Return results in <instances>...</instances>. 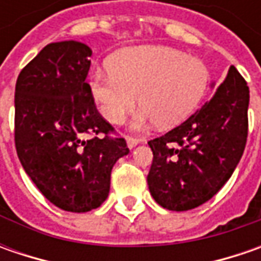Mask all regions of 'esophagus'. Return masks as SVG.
Returning <instances> with one entry per match:
<instances>
[{"instance_id": "esophagus-1", "label": "esophagus", "mask_w": 261, "mask_h": 261, "mask_svg": "<svg viewBox=\"0 0 261 261\" xmlns=\"http://www.w3.org/2000/svg\"><path fill=\"white\" fill-rule=\"evenodd\" d=\"M126 142H127L129 148H134V146H136L141 142V139L139 138H134V136H126Z\"/></svg>"}]
</instances>
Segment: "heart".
<instances>
[{
    "mask_svg": "<svg viewBox=\"0 0 261 261\" xmlns=\"http://www.w3.org/2000/svg\"><path fill=\"white\" fill-rule=\"evenodd\" d=\"M109 69L91 76L90 87L100 113L116 125L134 112L138 95L144 109L136 125H177L199 105L211 78L202 59L161 45L125 47L110 58Z\"/></svg>",
    "mask_w": 261,
    "mask_h": 261,
    "instance_id": "1",
    "label": "heart"
}]
</instances>
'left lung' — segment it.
<instances>
[{"label":"left lung","mask_w":261,"mask_h":261,"mask_svg":"<svg viewBox=\"0 0 261 261\" xmlns=\"http://www.w3.org/2000/svg\"><path fill=\"white\" fill-rule=\"evenodd\" d=\"M248 101L246 80L229 66L209 101L181 125L148 142L154 158L146 181L158 205L189 211L221 190L246 148Z\"/></svg>","instance_id":"left-lung-1"}]
</instances>
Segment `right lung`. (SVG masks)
I'll use <instances>...</instances> for the list:
<instances>
[{
  "instance_id": "obj_1",
  "label": "right lung",
  "mask_w": 261,
  "mask_h": 261,
  "mask_svg": "<svg viewBox=\"0 0 261 261\" xmlns=\"http://www.w3.org/2000/svg\"><path fill=\"white\" fill-rule=\"evenodd\" d=\"M91 49L81 42L45 46L15 83L14 142L27 175L68 212H88L110 190V173L129 152L98 113L86 83Z\"/></svg>"
}]
</instances>
